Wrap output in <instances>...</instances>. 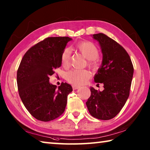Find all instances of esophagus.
<instances>
[{
  "mask_svg": "<svg viewBox=\"0 0 150 150\" xmlns=\"http://www.w3.org/2000/svg\"><path fill=\"white\" fill-rule=\"evenodd\" d=\"M72 87H73V90H76V89H78V88H79L80 87H79V86L73 85L72 86Z\"/></svg>",
  "mask_w": 150,
  "mask_h": 150,
  "instance_id": "34e87169",
  "label": "esophagus"
}]
</instances>
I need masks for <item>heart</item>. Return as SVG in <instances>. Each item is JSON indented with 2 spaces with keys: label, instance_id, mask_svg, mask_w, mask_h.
I'll return each mask as SVG.
<instances>
[{
  "label": "heart",
  "instance_id": "b5f03b06",
  "mask_svg": "<svg viewBox=\"0 0 150 150\" xmlns=\"http://www.w3.org/2000/svg\"><path fill=\"white\" fill-rule=\"evenodd\" d=\"M76 49L87 59V65L90 67L95 68L98 65L97 57L99 51L96 45L91 42H81L76 45ZM62 64L63 67L67 68L70 65L71 51L69 48H65L61 57ZM91 73L86 69H72L67 73L66 78L68 82L75 85H84L89 79Z\"/></svg>",
  "mask_w": 150,
  "mask_h": 150
}]
</instances>
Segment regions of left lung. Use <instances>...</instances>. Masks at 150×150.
<instances>
[{
    "instance_id": "obj_1",
    "label": "left lung",
    "mask_w": 150,
    "mask_h": 150,
    "mask_svg": "<svg viewBox=\"0 0 150 150\" xmlns=\"http://www.w3.org/2000/svg\"><path fill=\"white\" fill-rule=\"evenodd\" d=\"M93 36L99 42L103 53L102 65L94 79L96 83H103L104 90L90 87L91 96L86 105L93 117L110 120L120 112L130 95L134 67L128 54L118 43L103 33Z\"/></svg>"
}]
</instances>
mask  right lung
I'll use <instances>...</instances> for the list:
<instances>
[{
	"mask_svg": "<svg viewBox=\"0 0 150 150\" xmlns=\"http://www.w3.org/2000/svg\"><path fill=\"white\" fill-rule=\"evenodd\" d=\"M69 37H49L30 47L17 71V85L25 107L37 120L48 122L64 112L67 96L73 88L67 83L56 85L50 76L61 67V57Z\"/></svg>",
	"mask_w": 150,
	"mask_h": 150,
	"instance_id": "add662e5",
	"label": "right lung"
}]
</instances>
